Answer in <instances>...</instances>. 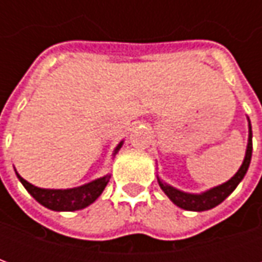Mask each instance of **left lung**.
I'll return each mask as SVG.
<instances>
[{"instance_id":"obj_1","label":"left lung","mask_w":262,"mask_h":262,"mask_svg":"<svg viewBox=\"0 0 262 262\" xmlns=\"http://www.w3.org/2000/svg\"><path fill=\"white\" fill-rule=\"evenodd\" d=\"M248 120V143L247 148H246V156L243 160V164L234 176L231 177L229 181L220 184L217 187H213L201 193H189L180 191L177 188L171 187L170 184L163 181L160 177H157L160 188L164 191L167 196L170 198L171 202L176 203L178 208L185 209V210H192V212H203V210H209V209L217 206L219 203L225 201L226 198L229 196L236 187L242 182V180L246 176L248 167H250V161H251V153H253V132H251V123Z\"/></svg>"}]
</instances>
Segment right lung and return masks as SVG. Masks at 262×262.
I'll list each match as a JSON object with an SVG mask.
<instances>
[{
  "instance_id": "obj_1",
  "label": "right lung",
  "mask_w": 262,
  "mask_h": 262,
  "mask_svg": "<svg viewBox=\"0 0 262 262\" xmlns=\"http://www.w3.org/2000/svg\"><path fill=\"white\" fill-rule=\"evenodd\" d=\"M122 144H123V140L115 147L114 156L119 151ZM16 177L22 182L26 191L31 193L37 202L43 205L45 208L56 210V212H73V210H80V209L90 206L103 192V189L111 180V174H106L81 187L67 188V189H46V188L32 185L31 182L24 180L18 172H16Z\"/></svg>"
}]
</instances>
